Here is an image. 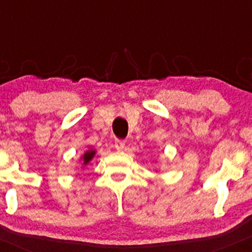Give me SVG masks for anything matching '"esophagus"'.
<instances>
[{"instance_id": "34e87169", "label": "esophagus", "mask_w": 252, "mask_h": 252, "mask_svg": "<svg viewBox=\"0 0 252 252\" xmlns=\"http://www.w3.org/2000/svg\"><path fill=\"white\" fill-rule=\"evenodd\" d=\"M126 147V142L123 140H116L115 141V148H116L117 152H122Z\"/></svg>"}]
</instances>
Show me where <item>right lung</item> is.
I'll use <instances>...</instances> for the list:
<instances>
[{
	"label": "right lung",
	"mask_w": 252,
	"mask_h": 252,
	"mask_svg": "<svg viewBox=\"0 0 252 252\" xmlns=\"http://www.w3.org/2000/svg\"><path fill=\"white\" fill-rule=\"evenodd\" d=\"M94 155H96V149L90 148V149L86 150V152L82 155V158H80V162H82V166H88V164L90 163V161H91L92 158H94Z\"/></svg>",
	"instance_id": "1"
}]
</instances>
